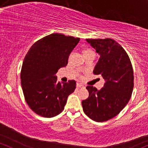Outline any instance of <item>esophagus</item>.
<instances>
[{
  "instance_id": "34e87169",
  "label": "esophagus",
  "mask_w": 148,
  "mask_h": 148,
  "mask_svg": "<svg viewBox=\"0 0 148 148\" xmlns=\"http://www.w3.org/2000/svg\"><path fill=\"white\" fill-rule=\"evenodd\" d=\"M84 86L82 84H79V83H78V84H77V88H84Z\"/></svg>"
}]
</instances>
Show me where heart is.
I'll use <instances>...</instances> for the list:
<instances>
[{"label":"heart","mask_w":148,"mask_h":148,"mask_svg":"<svg viewBox=\"0 0 148 148\" xmlns=\"http://www.w3.org/2000/svg\"><path fill=\"white\" fill-rule=\"evenodd\" d=\"M90 52H93V51H92L91 50H86L85 51H84V53H90Z\"/></svg>","instance_id":"b5f03b06"}]
</instances>
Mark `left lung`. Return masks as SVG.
<instances>
[{
    "mask_svg": "<svg viewBox=\"0 0 148 148\" xmlns=\"http://www.w3.org/2000/svg\"><path fill=\"white\" fill-rule=\"evenodd\" d=\"M100 55L93 74L100 75L105 84L100 90L88 86L89 96L83 100L84 113L95 121L114 117L129 103L134 89V70L125 50L114 40L86 39Z\"/></svg>",
    "mask_w": 148,
    "mask_h": 148,
    "instance_id": "obj_1",
    "label": "left lung"
}]
</instances>
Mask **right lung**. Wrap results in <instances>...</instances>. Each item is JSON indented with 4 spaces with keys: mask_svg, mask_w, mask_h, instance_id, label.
<instances>
[{
    "mask_svg": "<svg viewBox=\"0 0 148 148\" xmlns=\"http://www.w3.org/2000/svg\"><path fill=\"white\" fill-rule=\"evenodd\" d=\"M79 38L52 34L32 45L24 58L21 85L29 108L40 116L53 117L64 108L67 98L76 88V82H57L58 69L66 66L69 55Z\"/></svg>",
    "mask_w": 148,
    "mask_h": 148,
    "instance_id": "1",
    "label": "right lung"
}]
</instances>
